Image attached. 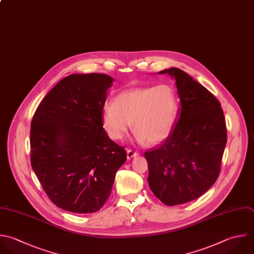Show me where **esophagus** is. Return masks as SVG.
<instances>
[{
  "label": "esophagus",
  "mask_w": 254,
  "mask_h": 254,
  "mask_svg": "<svg viewBox=\"0 0 254 254\" xmlns=\"http://www.w3.org/2000/svg\"><path fill=\"white\" fill-rule=\"evenodd\" d=\"M136 156H138V152H135V151L130 150V149L127 150V158L128 159H132V158H134Z\"/></svg>",
  "instance_id": "1"
}]
</instances>
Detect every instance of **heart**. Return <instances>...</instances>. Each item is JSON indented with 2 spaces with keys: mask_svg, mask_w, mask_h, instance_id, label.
I'll list each match as a JSON object with an SVG mask.
<instances>
[{
  "mask_svg": "<svg viewBox=\"0 0 254 254\" xmlns=\"http://www.w3.org/2000/svg\"><path fill=\"white\" fill-rule=\"evenodd\" d=\"M179 110L177 94L172 86L139 87L117 94L113 103L102 109V123L113 140H122L131 122L140 143L156 145L172 133Z\"/></svg>",
  "mask_w": 254,
  "mask_h": 254,
  "instance_id": "heart-1",
  "label": "heart"
}]
</instances>
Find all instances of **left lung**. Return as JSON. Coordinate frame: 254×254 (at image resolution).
<instances>
[{
    "instance_id": "left-lung-1",
    "label": "left lung",
    "mask_w": 254,
    "mask_h": 254,
    "mask_svg": "<svg viewBox=\"0 0 254 254\" xmlns=\"http://www.w3.org/2000/svg\"><path fill=\"white\" fill-rule=\"evenodd\" d=\"M180 99L178 121L158 148L145 152L148 184L167 205L202 195L216 181L226 144V127L218 100L187 72L171 67Z\"/></svg>"
}]
</instances>
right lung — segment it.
<instances>
[{"instance_id": "right-lung-1", "label": "right lung", "mask_w": 254, "mask_h": 254, "mask_svg": "<svg viewBox=\"0 0 254 254\" xmlns=\"http://www.w3.org/2000/svg\"><path fill=\"white\" fill-rule=\"evenodd\" d=\"M113 81L102 73L70 74L46 95L33 117V170L51 200L64 210H99L127 160L102 123Z\"/></svg>"}]
</instances>
